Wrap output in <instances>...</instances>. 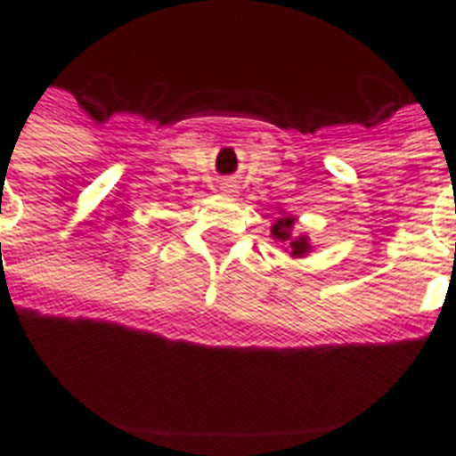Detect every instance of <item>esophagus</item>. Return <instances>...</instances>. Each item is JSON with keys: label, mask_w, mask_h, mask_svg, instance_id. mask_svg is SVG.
<instances>
[{"label": "esophagus", "mask_w": 456, "mask_h": 456, "mask_svg": "<svg viewBox=\"0 0 456 456\" xmlns=\"http://www.w3.org/2000/svg\"><path fill=\"white\" fill-rule=\"evenodd\" d=\"M222 193H224V196H234L236 193L234 182H224V184H222Z\"/></svg>", "instance_id": "34e87169"}]
</instances>
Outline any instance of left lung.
Returning <instances> with one entry per match:
<instances>
[{
	"label": "left lung",
	"instance_id": "left-lung-1",
	"mask_svg": "<svg viewBox=\"0 0 456 456\" xmlns=\"http://www.w3.org/2000/svg\"><path fill=\"white\" fill-rule=\"evenodd\" d=\"M293 224H296V217H291V215L279 217V220L272 224V236H274V241L286 246L293 257H305L312 250L310 239L305 234H293Z\"/></svg>",
	"mask_w": 456,
	"mask_h": 456
}]
</instances>
